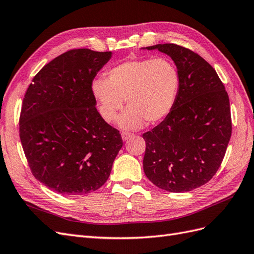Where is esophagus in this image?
Wrapping results in <instances>:
<instances>
[{
    "instance_id": "obj_1",
    "label": "esophagus",
    "mask_w": 254,
    "mask_h": 254,
    "mask_svg": "<svg viewBox=\"0 0 254 254\" xmlns=\"http://www.w3.org/2000/svg\"><path fill=\"white\" fill-rule=\"evenodd\" d=\"M131 135L132 134L129 132H122V139H123V141H127Z\"/></svg>"
}]
</instances>
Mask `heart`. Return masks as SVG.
Wrapping results in <instances>:
<instances>
[{"label":"heart","mask_w":254,"mask_h":254,"mask_svg":"<svg viewBox=\"0 0 254 254\" xmlns=\"http://www.w3.org/2000/svg\"><path fill=\"white\" fill-rule=\"evenodd\" d=\"M91 89L107 122L117 119L126 99L129 108L118 124L135 130L146 122L157 124L171 113L179 93L180 74L167 58L131 59L110 68L106 79L93 80Z\"/></svg>","instance_id":"b5f03b06"}]
</instances>
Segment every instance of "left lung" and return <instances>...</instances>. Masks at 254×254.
Wrapping results in <instances>:
<instances>
[{"mask_svg":"<svg viewBox=\"0 0 254 254\" xmlns=\"http://www.w3.org/2000/svg\"><path fill=\"white\" fill-rule=\"evenodd\" d=\"M180 74L173 110L143 134V168L156 187L172 193L189 191L209 182L225 157L232 132L230 102L224 83L206 61L174 43L157 44Z\"/></svg>","mask_w":254,"mask_h":254,"instance_id":"left-lung-1","label":"left lung"}]
</instances>
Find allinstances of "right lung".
<instances>
[{
  "mask_svg": "<svg viewBox=\"0 0 254 254\" xmlns=\"http://www.w3.org/2000/svg\"><path fill=\"white\" fill-rule=\"evenodd\" d=\"M111 52L67 51L45 64L23 98L20 139L37 180L61 195H86L109 178L123 146L96 109L92 82Z\"/></svg>",
  "mask_w": 254,
  "mask_h": 254,
  "instance_id": "1",
  "label": "right lung"
}]
</instances>
